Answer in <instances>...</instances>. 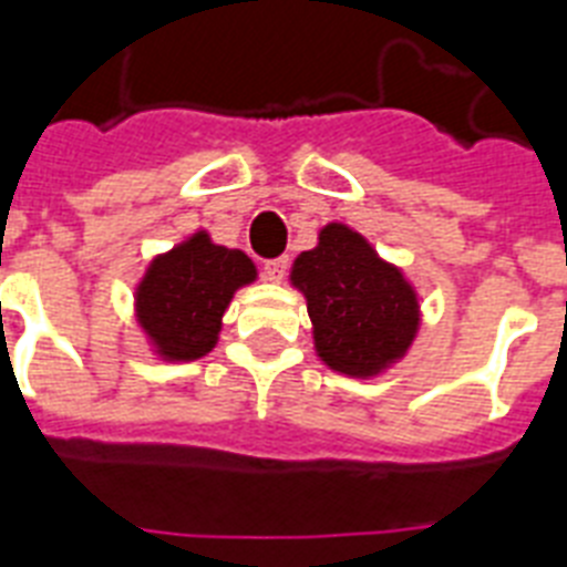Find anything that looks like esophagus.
Returning <instances> with one entry per match:
<instances>
[{"instance_id":"1","label":"esophagus","mask_w":567,"mask_h":567,"mask_svg":"<svg viewBox=\"0 0 567 567\" xmlns=\"http://www.w3.org/2000/svg\"><path fill=\"white\" fill-rule=\"evenodd\" d=\"M288 265H291V261H288V256H282V259L265 261V276H268L270 282H282L285 274H288Z\"/></svg>"}]
</instances>
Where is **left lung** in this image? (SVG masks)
<instances>
[{"label": "left lung", "mask_w": 567, "mask_h": 567, "mask_svg": "<svg viewBox=\"0 0 567 567\" xmlns=\"http://www.w3.org/2000/svg\"><path fill=\"white\" fill-rule=\"evenodd\" d=\"M291 285L306 297L317 358L347 379H375L408 355L422 326L419 293L402 268L331 220L299 252Z\"/></svg>", "instance_id": "1"}]
</instances>
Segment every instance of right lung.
I'll return each mask as SVG.
<instances>
[{"label":"right lung","instance_id":"obj_1","mask_svg":"<svg viewBox=\"0 0 567 567\" xmlns=\"http://www.w3.org/2000/svg\"><path fill=\"white\" fill-rule=\"evenodd\" d=\"M259 279L247 252L215 244L197 229L168 252L154 256L133 291L142 334L159 361L186 363L209 355L220 320L238 288Z\"/></svg>","mask_w":567,"mask_h":567}]
</instances>
